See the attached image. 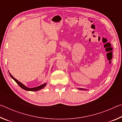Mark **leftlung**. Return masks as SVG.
Masks as SVG:
<instances>
[{
  "label": "left lung",
  "instance_id": "left-lung-1",
  "mask_svg": "<svg viewBox=\"0 0 122 122\" xmlns=\"http://www.w3.org/2000/svg\"><path fill=\"white\" fill-rule=\"evenodd\" d=\"M79 90H86L87 89H83V88H77Z\"/></svg>",
  "mask_w": 122,
  "mask_h": 122
}]
</instances>
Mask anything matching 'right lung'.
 <instances>
[{"label":"right lung","mask_w":122,"mask_h":122,"mask_svg":"<svg viewBox=\"0 0 122 122\" xmlns=\"http://www.w3.org/2000/svg\"><path fill=\"white\" fill-rule=\"evenodd\" d=\"M9 73L10 75L11 76V77L12 78H13V79L14 80V81H15L16 83H17L18 85H19L20 86V87H21L22 89H24L25 90H26V91H32V92H36V91H38L39 90L42 89H43L44 87H45V86H46L47 85V83H45L41 84V85L39 86H36V87H34V88H28V87H27V86H25L24 84H23L22 83H21V82L18 81V80H16V78H14L13 76H12L11 74H10L9 71Z\"/></svg>","instance_id":"right-lung-1"}]
</instances>
